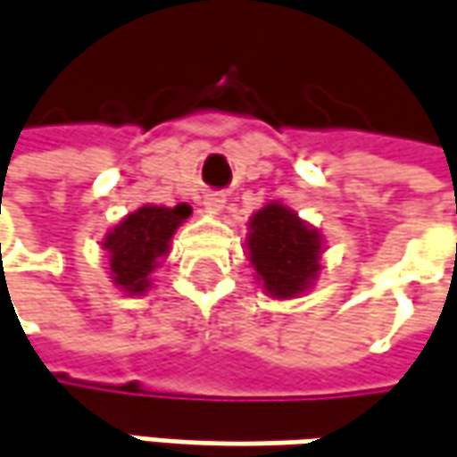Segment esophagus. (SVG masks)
Wrapping results in <instances>:
<instances>
[{
	"label": "esophagus",
	"mask_w": 457,
	"mask_h": 457,
	"mask_svg": "<svg viewBox=\"0 0 457 457\" xmlns=\"http://www.w3.org/2000/svg\"><path fill=\"white\" fill-rule=\"evenodd\" d=\"M205 205H208L211 211H220V208H223V197H218V195H208V197H205Z\"/></svg>",
	"instance_id": "34e87169"
}]
</instances>
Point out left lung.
<instances>
[{"instance_id":"8db88e82","label":"left lung","mask_w":457,"mask_h":457,"mask_svg":"<svg viewBox=\"0 0 457 457\" xmlns=\"http://www.w3.org/2000/svg\"><path fill=\"white\" fill-rule=\"evenodd\" d=\"M246 241L252 264L275 298L298 295L319 272V234L278 203L264 205L252 218Z\"/></svg>"}]
</instances>
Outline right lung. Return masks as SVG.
<instances>
[{
    "label": "right lung",
    "mask_w": 457,
    "mask_h": 457,
    "mask_svg": "<svg viewBox=\"0 0 457 457\" xmlns=\"http://www.w3.org/2000/svg\"><path fill=\"white\" fill-rule=\"evenodd\" d=\"M190 213L193 208L182 203L177 208L144 205L123 218L120 226L104 239L112 280L128 293H144L156 260L170 249L171 234Z\"/></svg>",
    "instance_id": "obj_1"
}]
</instances>
